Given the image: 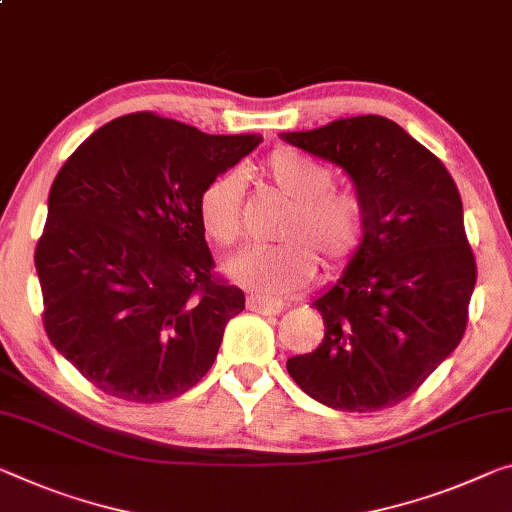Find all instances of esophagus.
Returning <instances> with one entry per match:
<instances>
[{
    "label": "esophagus",
    "mask_w": 512,
    "mask_h": 512,
    "mask_svg": "<svg viewBox=\"0 0 512 512\" xmlns=\"http://www.w3.org/2000/svg\"><path fill=\"white\" fill-rule=\"evenodd\" d=\"M248 310H253L257 314H266V316H275L285 310V303L275 298H264V296H248Z\"/></svg>",
    "instance_id": "34e87169"
}]
</instances>
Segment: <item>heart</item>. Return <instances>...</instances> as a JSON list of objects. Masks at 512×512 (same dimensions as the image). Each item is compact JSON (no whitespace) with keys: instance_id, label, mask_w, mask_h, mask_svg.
<instances>
[{"instance_id":"obj_1","label":"heart","mask_w":512,"mask_h":512,"mask_svg":"<svg viewBox=\"0 0 512 512\" xmlns=\"http://www.w3.org/2000/svg\"><path fill=\"white\" fill-rule=\"evenodd\" d=\"M259 177L282 193L291 205L273 246L241 250L225 264V273L239 287L255 294L282 296L303 287L323 264H339L355 253L364 234L362 202L351 193L332 189V173L296 150L280 148L259 166ZM200 223L218 246H232L241 237V177L223 173L200 193Z\"/></svg>"}]
</instances>
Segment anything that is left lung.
Wrapping results in <instances>:
<instances>
[{"label":"left lung","instance_id":"1","mask_svg":"<svg viewBox=\"0 0 512 512\" xmlns=\"http://www.w3.org/2000/svg\"><path fill=\"white\" fill-rule=\"evenodd\" d=\"M282 141L351 177L364 234L337 282L312 300L321 344L287 360L314 401L344 412L399 403L456 351L476 262L458 186L433 152L383 116L339 118Z\"/></svg>","mask_w":512,"mask_h":512}]
</instances>
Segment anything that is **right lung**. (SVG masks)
Returning a JSON list of instances; mask_svg holds the SVG:
<instances>
[{"mask_svg": "<svg viewBox=\"0 0 512 512\" xmlns=\"http://www.w3.org/2000/svg\"><path fill=\"white\" fill-rule=\"evenodd\" d=\"M259 134L129 113L93 132L56 175L36 246L52 346L116 399H175L216 360L246 307L212 278L198 200L253 152Z\"/></svg>", "mask_w": 512, "mask_h": 512, "instance_id": "right-lung-1", "label": "right lung"}]
</instances>
